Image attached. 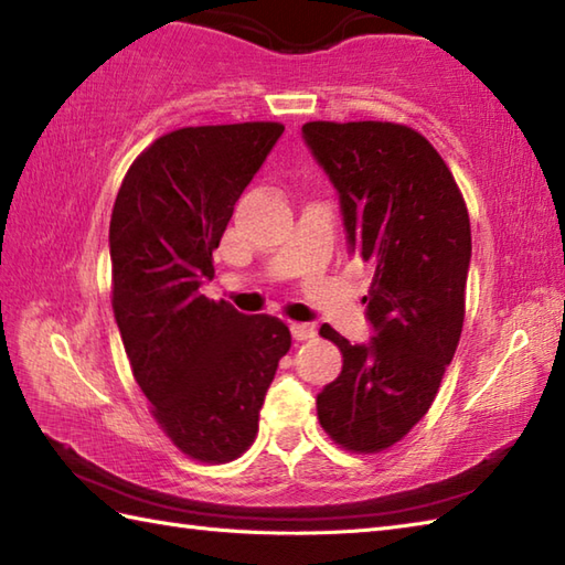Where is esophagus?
<instances>
[{
    "mask_svg": "<svg viewBox=\"0 0 565 565\" xmlns=\"http://www.w3.org/2000/svg\"><path fill=\"white\" fill-rule=\"evenodd\" d=\"M291 334L294 340L303 342V340H310L316 334V328L310 326V322H291Z\"/></svg>",
    "mask_w": 565,
    "mask_h": 565,
    "instance_id": "1",
    "label": "esophagus"
}]
</instances>
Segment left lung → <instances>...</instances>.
<instances>
[{
	"mask_svg": "<svg viewBox=\"0 0 565 565\" xmlns=\"http://www.w3.org/2000/svg\"><path fill=\"white\" fill-rule=\"evenodd\" d=\"M303 140L338 189L350 252L374 267L352 344L330 326L342 374L318 393V419L350 451L403 439L429 411L463 328L471 223L439 152L401 124L313 121Z\"/></svg>",
	"mask_w": 565,
	"mask_h": 565,
	"instance_id": "obj_1",
	"label": "left lung"
}]
</instances>
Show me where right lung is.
<instances>
[{
	"instance_id": "right-lung-1",
	"label": "right lung",
	"mask_w": 565,
	"mask_h": 565,
	"mask_svg": "<svg viewBox=\"0 0 565 565\" xmlns=\"http://www.w3.org/2000/svg\"><path fill=\"white\" fill-rule=\"evenodd\" d=\"M281 134V124L262 121L172 130L130 164L114 203L118 332L154 419L196 461H233L255 441L291 347L279 318L201 294L235 201Z\"/></svg>"
}]
</instances>
